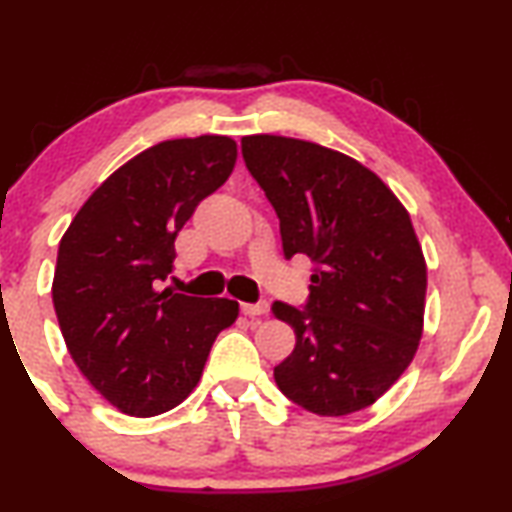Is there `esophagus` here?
<instances>
[{
  "instance_id": "obj_1",
  "label": "esophagus",
  "mask_w": 512,
  "mask_h": 512,
  "mask_svg": "<svg viewBox=\"0 0 512 512\" xmlns=\"http://www.w3.org/2000/svg\"><path fill=\"white\" fill-rule=\"evenodd\" d=\"M268 303H242V312L247 317H261V314H268Z\"/></svg>"
}]
</instances>
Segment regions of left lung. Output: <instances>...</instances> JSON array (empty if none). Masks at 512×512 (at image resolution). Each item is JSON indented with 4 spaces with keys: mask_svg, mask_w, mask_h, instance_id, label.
I'll return each mask as SVG.
<instances>
[{
    "mask_svg": "<svg viewBox=\"0 0 512 512\" xmlns=\"http://www.w3.org/2000/svg\"><path fill=\"white\" fill-rule=\"evenodd\" d=\"M242 158L275 207L284 256L314 263L305 307L272 305L296 333L275 366L279 391L321 417L368 408L422 338L426 263L410 214L375 172L326 146L249 135Z\"/></svg>",
    "mask_w": 512,
    "mask_h": 512,
    "instance_id": "8db88e82",
    "label": "left lung"
}]
</instances>
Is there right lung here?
Instances as JSON below:
<instances>
[{"label":"right lung","mask_w":512,"mask_h":512,"mask_svg":"<svg viewBox=\"0 0 512 512\" xmlns=\"http://www.w3.org/2000/svg\"><path fill=\"white\" fill-rule=\"evenodd\" d=\"M235 160L237 144L223 135L160 142L118 167L62 235L53 277L62 338L83 377L125 415L177 408L216 335L237 319L235 300L160 291L177 233Z\"/></svg>","instance_id":"right-lung-1"}]
</instances>
